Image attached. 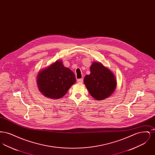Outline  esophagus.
<instances>
[{"label": "esophagus", "instance_id": "1", "mask_svg": "<svg viewBox=\"0 0 155 155\" xmlns=\"http://www.w3.org/2000/svg\"><path fill=\"white\" fill-rule=\"evenodd\" d=\"M83 81H84L83 78H80V79H78V80H77V82H79V83H82V82H83Z\"/></svg>", "mask_w": 155, "mask_h": 155}]
</instances>
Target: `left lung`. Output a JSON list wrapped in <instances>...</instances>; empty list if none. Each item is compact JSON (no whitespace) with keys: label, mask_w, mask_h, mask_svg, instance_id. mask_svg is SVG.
<instances>
[{"label":"left lung","mask_w":155,"mask_h":155,"mask_svg":"<svg viewBox=\"0 0 155 155\" xmlns=\"http://www.w3.org/2000/svg\"><path fill=\"white\" fill-rule=\"evenodd\" d=\"M90 74L87 75L84 80L89 94L97 101L108 97L117 85L114 75L99 63H94L90 67Z\"/></svg>","instance_id":"1"}]
</instances>
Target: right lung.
<instances>
[{
  "label": "right lung",
  "instance_id": "obj_1",
  "mask_svg": "<svg viewBox=\"0 0 155 155\" xmlns=\"http://www.w3.org/2000/svg\"><path fill=\"white\" fill-rule=\"evenodd\" d=\"M76 82L74 73L57 61L41 71L37 77V85L44 96L59 99L66 94L68 89Z\"/></svg>",
  "mask_w": 155,
  "mask_h": 155
}]
</instances>
